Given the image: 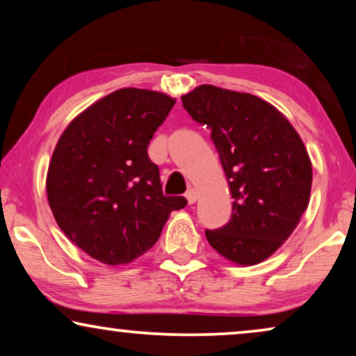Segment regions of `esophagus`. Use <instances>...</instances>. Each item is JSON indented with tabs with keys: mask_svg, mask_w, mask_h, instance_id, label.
Instances as JSON below:
<instances>
[{
	"mask_svg": "<svg viewBox=\"0 0 356 356\" xmlns=\"http://www.w3.org/2000/svg\"><path fill=\"white\" fill-rule=\"evenodd\" d=\"M184 197H186L188 204H194V202H196V201H197V193H196V189H188L186 194H184Z\"/></svg>",
	"mask_w": 356,
	"mask_h": 356,
	"instance_id": "esophagus-1",
	"label": "esophagus"
}]
</instances>
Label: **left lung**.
Returning <instances> with one entry per match:
<instances>
[{"label": "left lung", "instance_id": "left-lung-1", "mask_svg": "<svg viewBox=\"0 0 356 356\" xmlns=\"http://www.w3.org/2000/svg\"><path fill=\"white\" fill-rule=\"evenodd\" d=\"M181 100L211 129L233 197L230 222L206 232L209 245L232 264H259L289 240L308 207V150L285 115L252 94L202 84Z\"/></svg>", "mask_w": 356, "mask_h": 356}]
</instances>
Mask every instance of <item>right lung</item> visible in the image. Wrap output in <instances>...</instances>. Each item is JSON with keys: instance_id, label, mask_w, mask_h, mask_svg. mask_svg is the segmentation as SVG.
I'll use <instances>...</instances> for the list:
<instances>
[{"instance_id": "1", "label": "right lung", "mask_w": 356, "mask_h": 356, "mask_svg": "<svg viewBox=\"0 0 356 356\" xmlns=\"http://www.w3.org/2000/svg\"><path fill=\"white\" fill-rule=\"evenodd\" d=\"M163 92L124 87L76 116L58 139L47 197L58 227L106 266L129 264L152 248L170 213L186 206L163 196L147 145L175 105Z\"/></svg>"}]
</instances>
